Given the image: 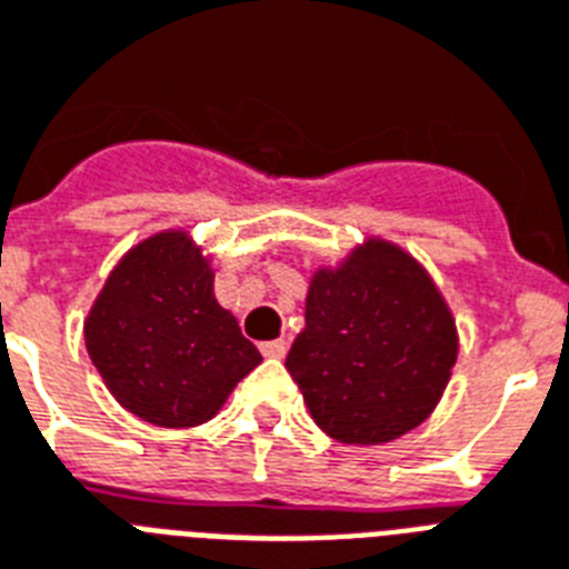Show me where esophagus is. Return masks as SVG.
Masks as SVG:
<instances>
[{
    "instance_id": "esophagus-1",
    "label": "esophagus",
    "mask_w": 569,
    "mask_h": 569,
    "mask_svg": "<svg viewBox=\"0 0 569 569\" xmlns=\"http://www.w3.org/2000/svg\"><path fill=\"white\" fill-rule=\"evenodd\" d=\"M260 350H262V357H269V359H283V357H286V350H289V341H286V339L262 341Z\"/></svg>"
}]
</instances>
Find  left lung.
Returning <instances> with one entry per match:
<instances>
[{
    "mask_svg": "<svg viewBox=\"0 0 569 569\" xmlns=\"http://www.w3.org/2000/svg\"><path fill=\"white\" fill-rule=\"evenodd\" d=\"M456 357V321L432 277L412 253L371 237L312 274L307 327L286 368L327 436L386 445L429 418Z\"/></svg>",
    "mask_w": 569,
    "mask_h": 569,
    "instance_id": "1",
    "label": "left lung"
}]
</instances>
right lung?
<instances>
[{
    "label": "right lung",
    "mask_w": 569,
    "mask_h": 569,
    "mask_svg": "<svg viewBox=\"0 0 569 569\" xmlns=\"http://www.w3.org/2000/svg\"><path fill=\"white\" fill-rule=\"evenodd\" d=\"M212 277L187 230H160L124 253L92 300L87 353L110 395L146 423H204L262 362L219 307Z\"/></svg>",
    "instance_id": "right-lung-1"
}]
</instances>
